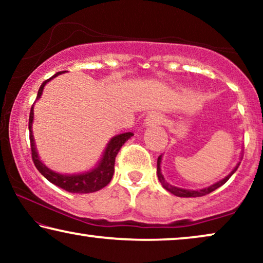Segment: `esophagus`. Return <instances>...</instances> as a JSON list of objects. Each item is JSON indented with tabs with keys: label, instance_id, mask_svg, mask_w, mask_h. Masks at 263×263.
<instances>
[{
	"label": "esophagus",
	"instance_id": "34e87169",
	"mask_svg": "<svg viewBox=\"0 0 263 263\" xmlns=\"http://www.w3.org/2000/svg\"><path fill=\"white\" fill-rule=\"evenodd\" d=\"M163 122V116L158 112H151L148 116L146 117L145 124L146 125H159Z\"/></svg>",
	"mask_w": 263,
	"mask_h": 263
}]
</instances>
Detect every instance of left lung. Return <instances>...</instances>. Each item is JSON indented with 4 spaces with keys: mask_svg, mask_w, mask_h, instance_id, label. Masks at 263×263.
I'll return each instance as SVG.
<instances>
[{
    "mask_svg": "<svg viewBox=\"0 0 263 263\" xmlns=\"http://www.w3.org/2000/svg\"><path fill=\"white\" fill-rule=\"evenodd\" d=\"M161 158H163V156H160L159 158H158V161H157L158 179H159V182L161 183V185H163L164 189H166L168 193L174 194V195L179 196V197H200V196H204V195H207V194L214 192V190L218 189L219 186H221L222 184H225V183L229 181V178L231 177L233 174H235L236 170L239 166V163H238L235 166V168H233V170L230 172L228 176H226V177L220 179V181L213 183V184H211V185H208V186H204V188L195 189V190H193V189H183V188H178V186L172 185V184H170V183H167L166 181H165L164 176H163V174H161V168H160Z\"/></svg>",
    "mask_w": 263,
    "mask_h": 263,
    "instance_id": "obj_1",
    "label": "left lung"
}]
</instances>
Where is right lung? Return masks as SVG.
Instances as JSON below:
<instances>
[{
    "label": "right lung",
    "mask_w": 263,
    "mask_h": 263,
    "mask_svg": "<svg viewBox=\"0 0 263 263\" xmlns=\"http://www.w3.org/2000/svg\"><path fill=\"white\" fill-rule=\"evenodd\" d=\"M62 73H64V71H59V73H56L53 77L43 82L41 87H39L35 102H37V100L42 97L43 89H44L45 85L48 84L50 80H52L53 78L59 77V75H61ZM34 104L31 107L30 120H28V130H30L32 159H33V163L35 165V167L38 168V171L41 172V174L44 176L49 182H51L52 184H55L57 186H60V188L67 190V192L74 193V194L95 193L109 184L111 178H112L114 176L115 159H116L117 153L120 152L121 147L124 145V142L128 141V140L130 139L134 134H133V133H123V134H118L116 136H114V138H111L109 143H107L105 147V151L103 152L102 158H100V160L98 161V164H97L93 168H91V170L80 172V174H73V175L60 174V172H56L51 170V168H49L41 160V158H39L37 147H35V142H34L33 130H32V123H33V118H34V112H33Z\"/></svg>",
    "instance_id": "obj_1"
}]
</instances>
